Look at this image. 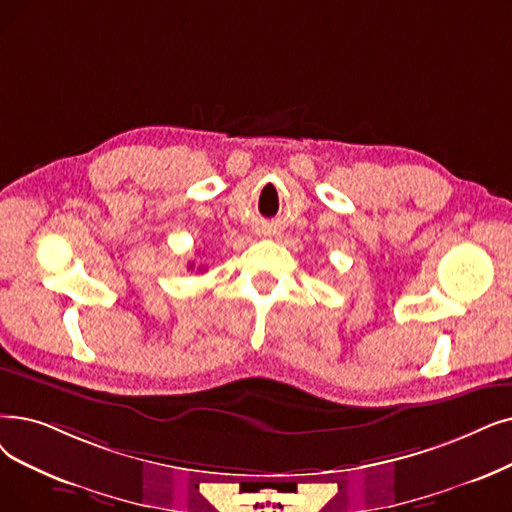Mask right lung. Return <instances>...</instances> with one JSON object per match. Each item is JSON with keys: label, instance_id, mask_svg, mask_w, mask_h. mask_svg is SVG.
Returning <instances> with one entry per match:
<instances>
[{"label": "right lung", "instance_id": "add662e5", "mask_svg": "<svg viewBox=\"0 0 512 512\" xmlns=\"http://www.w3.org/2000/svg\"><path fill=\"white\" fill-rule=\"evenodd\" d=\"M188 268H190V270H192V268H194V263H190V265H188Z\"/></svg>", "mask_w": 512, "mask_h": 512}]
</instances>
